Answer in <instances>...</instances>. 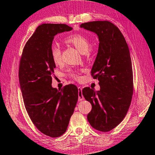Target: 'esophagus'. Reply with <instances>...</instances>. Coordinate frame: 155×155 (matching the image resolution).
<instances>
[{
    "mask_svg": "<svg viewBox=\"0 0 155 155\" xmlns=\"http://www.w3.org/2000/svg\"><path fill=\"white\" fill-rule=\"evenodd\" d=\"M78 101H83L84 100V97L82 94V88L81 87H78Z\"/></svg>",
    "mask_w": 155,
    "mask_h": 155,
    "instance_id": "34e87169",
    "label": "esophagus"
}]
</instances>
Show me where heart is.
Segmentation results:
<instances>
[{"mask_svg":"<svg viewBox=\"0 0 155 155\" xmlns=\"http://www.w3.org/2000/svg\"><path fill=\"white\" fill-rule=\"evenodd\" d=\"M64 42L74 46L81 53H85L89 50L90 41L85 35L82 34L76 33L66 37L64 39ZM51 56L52 61L55 65H60L62 63V52L59 47L53 46L51 48ZM68 75L70 77L78 81L80 79L79 75L75 71H70Z\"/></svg>","mask_w":155,"mask_h":155,"instance_id":"b5f03b06","label":"heart"}]
</instances>
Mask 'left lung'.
I'll return each instance as SVG.
<instances>
[{
	"mask_svg": "<svg viewBox=\"0 0 155 155\" xmlns=\"http://www.w3.org/2000/svg\"><path fill=\"white\" fill-rule=\"evenodd\" d=\"M81 27L96 33L98 52L91 71L98 78L99 91L83 88V95L92 108L87 114L96 130L108 132L124 118L133 94V76L129 49L122 33L109 21L83 23Z\"/></svg>",
	"mask_w": 155,
	"mask_h": 155,
	"instance_id": "obj_1",
	"label": "left lung"
}]
</instances>
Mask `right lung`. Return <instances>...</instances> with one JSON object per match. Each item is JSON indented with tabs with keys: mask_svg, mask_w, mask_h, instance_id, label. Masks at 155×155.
Here are the masks:
<instances>
[{
	"mask_svg": "<svg viewBox=\"0 0 155 155\" xmlns=\"http://www.w3.org/2000/svg\"><path fill=\"white\" fill-rule=\"evenodd\" d=\"M64 24H42L36 28L23 48L19 64V81L26 110L43 134L58 137L66 131L78 100L74 85L61 91L52 87L55 64L51 56L54 36L69 31Z\"/></svg>",
	"mask_w": 155,
	"mask_h": 155,
	"instance_id": "1",
	"label": "right lung"
}]
</instances>
